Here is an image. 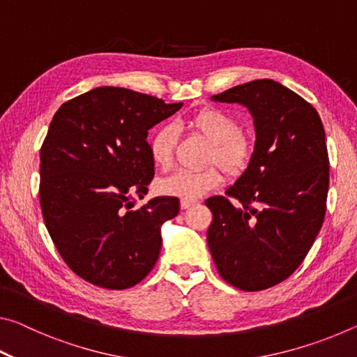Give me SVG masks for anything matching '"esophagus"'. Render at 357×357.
<instances>
[{"label": "esophagus", "instance_id": "esophagus-1", "mask_svg": "<svg viewBox=\"0 0 357 357\" xmlns=\"http://www.w3.org/2000/svg\"><path fill=\"white\" fill-rule=\"evenodd\" d=\"M193 204H197L195 200H181V209H189Z\"/></svg>", "mask_w": 357, "mask_h": 357}]
</instances>
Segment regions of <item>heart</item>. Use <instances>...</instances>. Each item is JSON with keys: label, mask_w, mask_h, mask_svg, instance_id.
<instances>
[{"label": "heart", "mask_w": 357, "mask_h": 357, "mask_svg": "<svg viewBox=\"0 0 357 357\" xmlns=\"http://www.w3.org/2000/svg\"><path fill=\"white\" fill-rule=\"evenodd\" d=\"M187 126L211 143L208 164H217L231 176L244 173L250 165L255 143L241 132L239 119L223 108L204 107L187 119ZM178 130L173 124H162L149 135V155L159 168H168L173 162ZM223 176L219 168L208 167L202 172L178 170L157 181L155 189L162 195L183 200H195L219 187Z\"/></svg>", "instance_id": "b5f03b06"}]
</instances>
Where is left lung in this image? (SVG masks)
<instances>
[{
    "mask_svg": "<svg viewBox=\"0 0 357 357\" xmlns=\"http://www.w3.org/2000/svg\"><path fill=\"white\" fill-rule=\"evenodd\" d=\"M211 99L249 108L255 151L227 197L204 202L213 213L208 245L223 280L259 291L298 269L323 225L329 189L324 128L309 102L269 78Z\"/></svg>",
    "mask_w": 357,
    "mask_h": 357,
    "instance_id": "1",
    "label": "left lung"
}]
</instances>
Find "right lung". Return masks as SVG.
<instances>
[{"label": "right lung", "instance_id": "obj_1", "mask_svg": "<svg viewBox=\"0 0 357 357\" xmlns=\"http://www.w3.org/2000/svg\"><path fill=\"white\" fill-rule=\"evenodd\" d=\"M183 104L100 86L58 108L40 148L39 200L66 264L96 287L137 285L159 258L160 228L179 213L176 197L134 206L154 178L148 130Z\"/></svg>", "mask_w": 357, "mask_h": 357}]
</instances>
